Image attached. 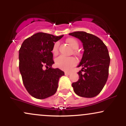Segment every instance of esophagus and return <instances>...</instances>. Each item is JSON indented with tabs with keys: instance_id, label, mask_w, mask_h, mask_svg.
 Here are the masks:
<instances>
[{
	"instance_id": "1",
	"label": "esophagus",
	"mask_w": 126,
	"mask_h": 126,
	"mask_svg": "<svg viewBox=\"0 0 126 126\" xmlns=\"http://www.w3.org/2000/svg\"><path fill=\"white\" fill-rule=\"evenodd\" d=\"M64 74H65V75H69L70 74V72H65Z\"/></svg>"
}]
</instances>
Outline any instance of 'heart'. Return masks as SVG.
<instances>
[{"label":"heart","mask_w":126,"mask_h":126,"mask_svg":"<svg viewBox=\"0 0 126 126\" xmlns=\"http://www.w3.org/2000/svg\"><path fill=\"white\" fill-rule=\"evenodd\" d=\"M66 42L72 48L74 49V54H78V52L76 49L79 47V43L76 39L74 38H69L66 40ZM59 42H56L53 45V48H52V53L54 55H57L58 54V48H59ZM55 64L56 66L59 69L62 70H68L70 68L73 67L76 64V60L73 57H64V56H60L57 58L55 60Z\"/></svg>","instance_id":"b5f03b06"}]
</instances>
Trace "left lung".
<instances>
[{
  "label": "left lung",
  "instance_id": "8db88e82",
  "mask_svg": "<svg viewBox=\"0 0 126 126\" xmlns=\"http://www.w3.org/2000/svg\"><path fill=\"white\" fill-rule=\"evenodd\" d=\"M69 35L79 38L83 43V56L78 67L79 79L72 83L76 94L82 97L93 98L99 94L107 80L110 57L107 47L100 38L83 31Z\"/></svg>",
  "mask_w": 126,
  "mask_h": 126
}]
</instances>
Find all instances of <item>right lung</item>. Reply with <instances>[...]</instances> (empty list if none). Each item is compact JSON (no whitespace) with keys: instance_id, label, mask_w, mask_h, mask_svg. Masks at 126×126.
Masks as SVG:
<instances>
[{"instance_id":"obj_1","label":"right lung","mask_w":126,"mask_h":126,"mask_svg":"<svg viewBox=\"0 0 126 126\" xmlns=\"http://www.w3.org/2000/svg\"><path fill=\"white\" fill-rule=\"evenodd\" d=\"M63 37L38 32L25 40L19 50V67L23 83L28 93L37 99L54 95L59 78L64 75L60 69L51 67L54 63L51 52L53 45Z\"/></svg>"}]
</instances>
